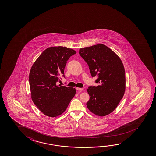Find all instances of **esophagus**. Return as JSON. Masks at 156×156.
Masks as SVG:
<instances>
[{
    "label": "esophagus",
    "instance_id": "obj_1",
    "mask_svg": "<svg viewBox=\"0 0 156 156\" xmlns=\"http://www.w3.org/2000/svg\"><path fill=\"white\" fill-rule=\"evenodd\" d=\"M76 89L77 90H80V91H83L84 90V89H83V88H79V87H76Z\"/></svg>",
    "mask_w": 156,
    "mask_h": 156
}]
</instances>
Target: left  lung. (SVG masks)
<instances>
[{
	"instance_id": "8db88e82",
	"label": "left lung",
	"mask_w": 156,
	"mask_h": 156,
	"mask_svg": "<svg viewBox=\"0 0 156 156\" xmlns=\"http://www.w3.org/2000/svg\"><path fill=\"white\" fill-rule=\"evenodd\" d=\"M80 55L89 67L92 77H98L97 87L90 86L87 90L89 101V110L95 115L104 116L117 107L126 89L125 68L116 54L103 44L79 49Z\"/></svg>"
}]
</instances>
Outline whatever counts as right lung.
I'll use <instances>...</instances> for the list:
<instances>
[{
	"instance_id": "obj_1",
	"label": "right lung",
	"mask_w": 156,
	"mask_h": 156,
	"mask_svg": "<svg viewBox=\"0 0 156 156\" xmlns=\"http://www.w3.org/2000/svg\"><path fill=\"white\" fill-rule=\"evenodd\" d=\"M76 53L66 47H51L44 50L31 68L29 76L31 99L38 109L49 117L62 114L76 94L73 87L58 85L59 76L70 56Z\"/></svg>"
}]
</instances>
